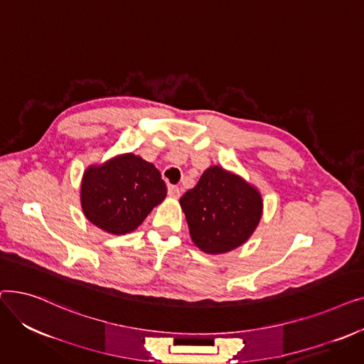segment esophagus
<instances>
[{"instance_id": "1", "label": "esophagus", "mask_w": 364, "mask_h": 364, "mask_svg": "<svg viewBox=\"0 0 364 364\" xmlns=\"http://www.w3.org/2000/svg\"><path fill=\"white\" fill-rule=\"evenodd\" d=\"M168 196L172 199L180 198V188L177 186H168Z\"/></svg>"}]
</instances>
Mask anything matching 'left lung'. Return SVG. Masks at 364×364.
Instances as JSON below:
<instances>
[{
	"instance_id": "obj_1",
	"label": "left lung",
	"mask_w": 364,
	"mask_h": 364,
	"mask_svg": "<svg viewBox=\"0 0 364 364\" xmlns=\"http://www.w3.org/2000/svg\"><path fill=\"white\" fill-rule=\"evenodd\" d=\"M190 237L206 254H225L252 236L262 215L258 190L218 165L180 199Z\"/></svg>"
}]
</instances>
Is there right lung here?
Masks as SVG:
<instances>
[{
  "label": "right lung",
  "mask_w": 364,
  "mask_h": 364,
  "mask_svg": "<svg viewBox=\"0 0 364 364\" xmlns=\"http://www.w3.org/2000/svg\"><path fill=\"white\" fill-rule=\"evenodd\" d=\"M165 196L158 168L134 153L88 166L81 183L84 215L112 235L136 230Z\"/></svg>",
  "instance_id": "obj_1"
}]
</instances>
